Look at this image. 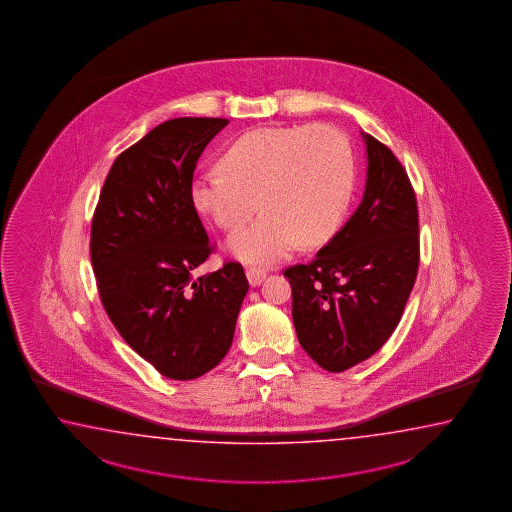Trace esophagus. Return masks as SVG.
Masks as SVG:
<instances>
[{"mask_svg":"<svg viewBox=\"0 0 512 512\" xmlns=\"http://www.w3.org/2000/svg\"><path fill=\"white\" fill-rule=\"evenodd\" d=\"M247 278H249V283H251L252 287H256V285H260L267 278V272L263 271V269L251 267V269H247Z\"/></svg>","mask_w":512,"mask_h":512,"instance_id":"obj_1","label":"esophagus"}]
</instances>
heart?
I'll return each mask as SVG.
<instances>
[{"label": "heart", "instance_id": "b5f03b06", "mask_svg": "<svg viewBox=\"0 0 512 512\" xmlns=\"http://www.w3.org/2000/svg\"><path fill=\"white\" fill-rule=\"evenodd\" d=\"M223 172L192 181V201L225 232L251 229L230 240L249 263H272L298 241L315 247L331 240L348 214L355 188V157L342 131L318 126L256 128L236 137L219 157Z\"/></svg>", "mask_w": 512, "mask_h": 512}]
</instances>
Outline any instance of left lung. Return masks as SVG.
Here are the masks:
<instances>
[{
	"label": "left lung",
	"mask_w": 512,
	"mask_h": 512,
	"mask_svg": "<svg viewBox=\"0 0 512 512\" xmlns=\"http://www.w3.org/2000/svg\"><path fill=\"white\" fill-rule=\"evenodd\" d=\"M368 181L359 208L309 263L287 267L293 322L305 353L327 371L370 359L392 337L419 269L414 188L392 150L362 133Z\"/></svg>",
	"instance_id": "left-lung-1"
}]
</instances>
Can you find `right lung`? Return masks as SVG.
<instances>
[{
	"label": "right lung",
	"mask_w": 512,
	"mask_h": 512,
	"mask_svg": "<svg viewBox=\"0 0 512 512\" xmlns=\"http://www.w3.org/2000/svg\"><path fill=\"white\" fill-rule=\"evenodd\" d=\"M227 119L166 120L120 153L91 223L98 294L120 337L155 370L192 381L229 353L243 267L194 271L214 251L192 201L197 159Z\"/></svg>",
	"instance_id": "1"
}]
</instances>
